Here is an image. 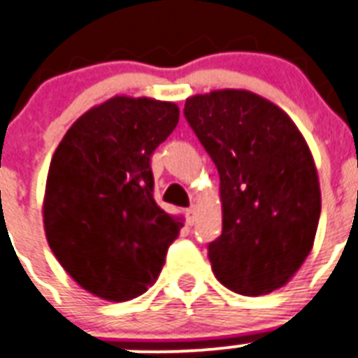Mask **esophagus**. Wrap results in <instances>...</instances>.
I'll return each instance as SVG.
<instances>
[{
	"label": "esophagus",
	"mask_w": 358,
	"mask_h": 358,
	"mask_svg": "<svg viewBox=\"0 0 358 358\" xmlns=\"http://www.w3.org/2000/svg\"><path fill=\"white\" fill-rule=\"evenodd\" d=\"M186 221L188 224H193L196 221V206H192L189 209H186Z\"/></svg>",
	"instance_id": "1"
}]
</instances>
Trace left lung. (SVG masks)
<instances>
[{"instance_id": "8db88e82", "label": "left lung", "mask_w": 358, "mask_h": 358, "mask_svg": "<svg viewBox=\"0 0 358 358\" xmlns=\"http://www.w3.org/2000/svg\"><path fill=\"white\" fill-rule=\"evenodd\" d=\"M185 117L220 173L223 230L209 244L221 283L241 295L287 285L315 243L322 195L295 122L251 91L195 94Z\"/></svg>"}]
</instances>
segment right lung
Returning a JSON list of instances; mask_svg holds the SVG:
<instances>
[{
	"instance_id": "right-lung-1",
	"label": "right lung",
	"mask_w": 358,
	"mask_h": 358,
	"mask_svg": "<svg viewBox=\"0 0 358 358\" xmlns=\"http://www.w3.org/2000/svg\"><path fill=\"white\" fill-rule=\"evenodd\" d=\"M179 107L114 96L71 124L47 176L43 227L64 271L105 301L144 294L162 272L181 217L155 202L151 156Z\"/></svg>"
}]
</instances>
